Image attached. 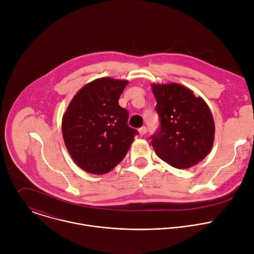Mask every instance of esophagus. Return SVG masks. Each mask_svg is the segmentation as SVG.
Wrapping results in <instances>:
<instances>
[{
    "mask_svg": "<svg viewBox=\"0 0 254 254\" xmlns=\"http://www.w3.org/2000/svg\"><path fill=\"white\" fill-rule=\"evenodd\" d=\"M146 132H147V127H140V128H138V133H139L140 135L146 134Z\"/></svg>",
    "mask_w": 254,
    "mask_h": 254,
    "instance_id": "obj_1",
    "label": "esophagus"
}]
</instances>
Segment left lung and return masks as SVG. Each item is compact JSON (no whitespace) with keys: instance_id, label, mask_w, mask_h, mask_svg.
I'll return each mask as SVG.
<instances>
[{"instance_id":"left-lung-1","label":"left lung","mask_w":254,"mask_h":254,"mask_svg":"<svg viewBox=\"0 0 254 254\" xmlns=\"http://www.w3.org/2000/svg\"><path fill=\"white\" fill-rule=\"evenodd\" d=\"M161 128L151 136L158 157L177 169H189L211 151L215 125L205 100L178 83L152 84Z\"/></svg>"}]
</instances>
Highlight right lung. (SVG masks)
<instances>
[{
    "label": "right lung",
    "mask_w": 254,
    "mask_h": 254,
    "mask_svg": "<svg viewBox=\"0 0 254 254\" xmlns=\"http://www.w3.org/2000/svg\"><path fill=\"white\" fill-rule=\"evenodd\" d=\"M127 80L97 78L80 88L62 118V134L73 162L83 171L103 175L126 157L137 131L119 99Z\"/></svg>",
    "instance_id": "right-lung-1"
}]
</instances>
